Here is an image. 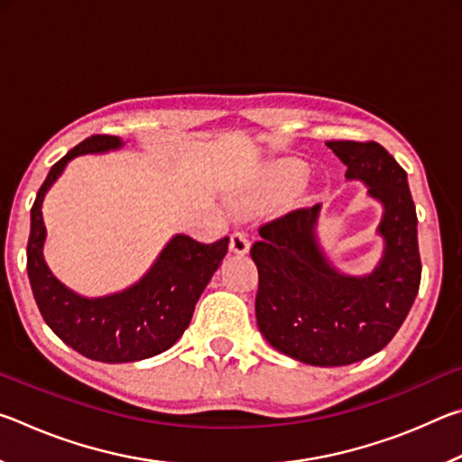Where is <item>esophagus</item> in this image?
Listing matches in <instances>:
<instances>
[{
	"mask_svg": "<svg viewBox=\"0 0 462 462\" xmlns=\"http://www.w3.org/2000/svg\"><path fill=\"white\" fill-rule=\"evenodd\" d=\"M230 250L234 254H246L250 250V242L246 238L245 232H234L230 236Z\"/></svg>",
	"mask_w": 462,
	"mask_h": 462,
	"instance_id": "34e87169",
	"label": "esophagus"
}]
</instances>
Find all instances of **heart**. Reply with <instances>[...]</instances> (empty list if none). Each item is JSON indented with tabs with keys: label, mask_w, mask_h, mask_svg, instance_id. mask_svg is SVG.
I'll return each instance as SVG.
<instances>
[{
	"label": "heart",
	"mask_w": 462,
	"mask_h": 462,
	"mask_svg": "<svg viewBox=\"0 0 462 462\" xmlns=\"http://www.w3.org/2000/svg\"><path fill=\"white\" fill-rule=\"evenodd\" d=\"M303 181H306V169L300 162H281L264 179L261 189L253 195V201L281 198V195L300 189Z\"/></svg>",
	"instance_id": "heart-1"
}]
</instances>
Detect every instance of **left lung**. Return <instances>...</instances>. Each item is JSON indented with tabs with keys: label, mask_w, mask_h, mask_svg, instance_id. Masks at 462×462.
Returning a JSON list of instances; mask_svg holds the SVG:
<instances>
[{
	"label": "left lung",
	"mask_w": 462,
	"mask_h": 462,
	"mask_svg": "<svg viewBox=\"0 0 462 462\" xmlns=\"http://www.w3.org/2000/svg\"><path fill=\"white\" fill-rule=\"evenodd\" d=\"M346 179L383 203L377 232L385 240L373 273L344 275L318 245L319 203L263 224L250 248L259 269L256 324L279 353L316 366H342L379 353L416 300L421 263L418 216L408 175L377 143L330 140Z\"/></svg>",
	"instance_id": "8db88e82"
}]
</instances>
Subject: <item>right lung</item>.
Returning <instances> with one entry per match:
<instances>
[{
	"label": "right lung",
	"instance_id": "right-lung-1",
	"mask_svg": "<svg viewBox=\"0 0 462 462\" xmlns=\"http://www.w3.org/2000/svg\"><path fill=\"white\" fill-rule=\"evenodd\" d=\"M122 146L118 136L96 134L54 162L30 209L28 279L44 322L77 353L99 363H134L165 353L189 326L195 303L228 253V236L201 245L177 234L146 275L120 293L83 297L67 289L44 263L42 201L67 162Z\"/></svg>",
	"mask_w": 462,
	"mask_h": 462
}]
</instances>
